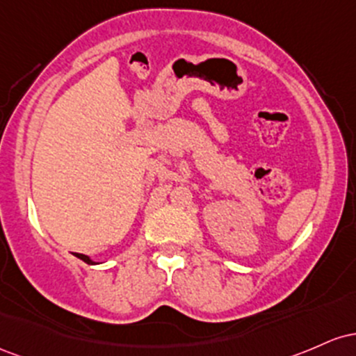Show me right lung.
Returning a JSON list of instances; mask_svg holds the SVG:
<instances>
[{"label":"right lung","instance_id":"1","mask_svg":"<svg viewBox=\"0 0 356 356\" xmlns=\"http://www.w3.org/2000/svg\"><path fill=\"white\" fill-rule=\"evenodd\" d=\"M74 255H75V257L82 259V261H83V262H87V264H97V262L92 261V259L89 257V255H86V254H77V252H74Z\"/></svg>","mask_w":356,"mask_h":356}]
</instances>
